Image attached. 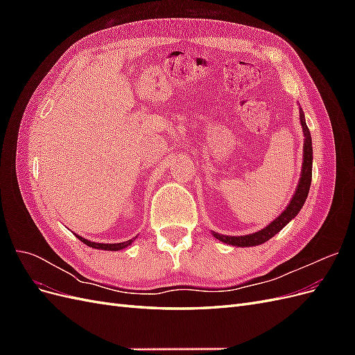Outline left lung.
Segmentation results:
<instances>
[{
    "mask_svg": "<svg viewBox=\"0 0 355 355\" xmlns=\"http://www.w3.org/2000/svg\"><path fill=\"white\" fill-rule=\"evenodd\" d=\"M300 124H302V130H304V163H302V173H300L299 184L296 188V192L293 198L290 200L288 206L286 210L278 216L275 220H272L268 227L263 230L249 234V235H240V237H232V235H222L218 232H213V237H216L219 241L227 243L231 245H237V247H250V245H257L268 241L272 239L277 232H280L286 225L292 220L296 214L302 209L305 204V200L308 197L309 187H311V179H313V141H311V133L309 128L305 123V115L300 110Z\"/></svg>",
    "mask_w": 355,
    "mask_h": 355,
    "instance_id": "left-lung-1",
    "label": "left lung"
}]
</instances>
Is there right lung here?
Wrapping results in <instances>:
<instances>
[{
    "label": "right lung",
    "mask_w": 355,
    "mask_h": 355,
    "mask_svg": "<svg viewBox=\"0 0 355 355\" xmlns=\"http://www.w3.org/2000/svg\"><path fill=\"white\" fill-rule=\"evenodd\" d=\"M75 237H77L78 240H81L85 245L89 247H93V249H99V250H114V252H118V250H123L125 249L127 245H130L133 243V240H127V241H123V243H114V244H102V243H93V241H89L85 240L83 237H80V235L75 234Z\"/></svg>",
    "instance_id": "right-lung-1"
}]
</instances>
